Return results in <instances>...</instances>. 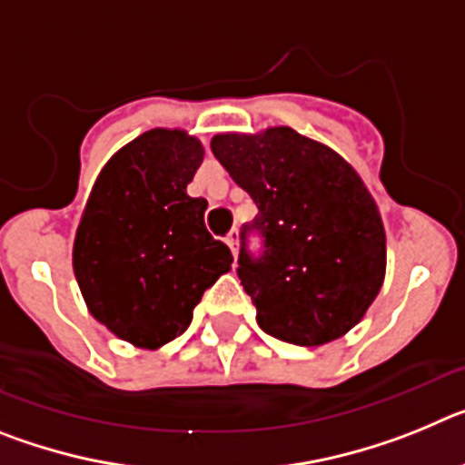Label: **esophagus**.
Here are the masks:
<instances>
[{
  "mask_svg": "<svg viewBox=\"0 0 465 465\" xmlns=\"http://www.w3.org/2000/svg\"><path fill=\"white\" fill-rule=\"evenodd\" d=\"M225 242H228L230 252H232V256H237V242H240V232H237L235 228L230 230L228 235H225Z\"/></svg>",
  "mask_w": 465,
  "mask_h": 465,
  "instance_id": "esophagus-1",
  "label": "esophagus"
}]
</instances>
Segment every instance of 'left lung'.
Wrapping results in <instances>:
<instances>
[{
	"mask_svg": "<svg viewBox=\"0 0 465 465\" xmlns=\"http://www.w3.org/2000/svg\"><path fill=\"white\" fill-rule=\"evenodd\" d=\"M212 151L258 207L237 258L258 326L298 347L342 338L377 298L386 268L384 225L361 176L291 127L216 134ZM252 232L261 254L248 249Z\"/></svg>",
	"mask_w": 465,
	"mask_h": 465,
	"instance_id": "left-lung-1",
	"label": "left lung"
}]
</instances>
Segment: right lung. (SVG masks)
<instances>
[{"mask_svg":"<svg viewBox=\"0 0 465 465\" xmlns=\"http://www.w3.org/2000/svg\"><path fill=\"white\" fill-rule=\"evenodd\" d=\"M204 149L182 130H149L100 172L85 204L74 274L90 314L118 338L158 349L182 335L232 253L186 186Z\"/></svg>","mask_w":465,"mask_h":465,"instance_id":"obj_1","label":"right lung"}]
</instances>
